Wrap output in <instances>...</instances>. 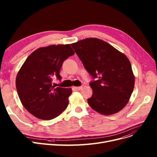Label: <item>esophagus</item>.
Returning <instances> with one entry per match:
<instances>
[{
	"mask_svg": "<svg viewBox=\"0 0 157 157\" xmlns=\"http://www.w3.org/2000/svg\"><path fill=\"white\" fill-rule=\"evenodd\" d=\"M74 89H76V90H80L81 89H82V88H83V86H75L74 87Z\"/></svg>",
	"mask_w": 157,
	"mask_h": 157,
	"instance_id": "esophagus-1",
	"label": "esophagus"
}]
</instances>
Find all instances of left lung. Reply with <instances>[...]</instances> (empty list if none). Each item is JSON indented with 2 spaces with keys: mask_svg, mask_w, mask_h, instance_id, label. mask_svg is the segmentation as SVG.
<instances>
[{
  "mask_svg": "<svg viewBox=\"0 0 157 157\" xmlns=\"http://www.w3.org/2000/svg\"><path fill=\"white\" fill-rule=\"evenodd\" d=\"M94 79L90 83L91 108L104 115L121 111L133 92L135 77L128 58L111 44L97 38H86L71 44Z\"/></svg>",
  "mask_w": 157,
  "mask_h": 157,
  "instance_id": "left-lung-1",
  "label": "left lung"
}]
</instances>
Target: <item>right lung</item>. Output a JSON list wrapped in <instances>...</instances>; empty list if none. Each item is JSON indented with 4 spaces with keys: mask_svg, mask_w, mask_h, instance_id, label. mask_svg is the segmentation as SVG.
<instances>
[{
    "mask_svg": "<svg viewBox=\"0 0 157 157\" xmlns=\"http://www.w3.org/2000/svg\"><path fill=\"white\" fill-rule=\"evenodd\" d=\"M74 54L70 44L50 45L37 49L22 65L16 78V90L24 108L35 117L52 120L67 108L72 89L55 88L52 80H61L63 62Z\"/></svg>",
    "mask_w": 157,
    "mask_h": 157,
    "instance_id": "obj_1",
    "label": "right lung"
}]
</instances>
